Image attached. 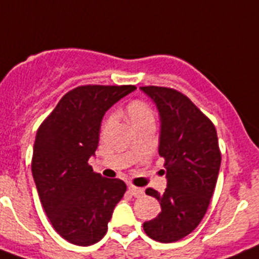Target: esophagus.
I'll use <instances>...</instances> for the list:
<instances>
[{
    "label": "esophagus",
    "instance_id": "esophagus-1",
    "mask_svg": "<svg viewBox=\"0 0 259 259\" xmlns=\"http://www.w3.org/2000/svg\"><path fill=\"white\" fill-rule=\"evenodd\" d=\"M129 193L134 197H142L145 194V190L141 188H137V186H129Z\"/></svg>",
    "mask_w": 259,
    "mask_h": 259
}]
</instances>
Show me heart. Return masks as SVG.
Returning a JSON list of instances; mask_svg holds the SVG:
<instances>
[{
	"instance_id": "b5f03b06",
	"label": "heart",
	"mask_w": 259,
	"mask_h": 259,
	"mask_svg": "<svg viewBox=\"0 0 259 259\" xmlns=\"http://www.w3.org/2000/svg\"><path fill=\"white\" fill-rule=\"evenodd\" d=\"M126 112L130 122L133 123L134 127L155 121V114L152 108L143 100H133V102H130L126 107ZM111 120L112 117H109V121Z\"/></svg>"
}]
</instances>
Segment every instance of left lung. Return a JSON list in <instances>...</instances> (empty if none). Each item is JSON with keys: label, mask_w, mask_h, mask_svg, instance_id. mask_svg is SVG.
Returning <instances> with one entry per match:
<instances>
[{"label": "left lung", "mask_w": 259, "mask_h": 259, "mask_svg": "<svg viewBox=\"0 0 259 259\" xmlns=\"http://www.w3.org/2000/svg\"><path fill=\"white\" fill-rule=\"evenodd\" d=\"M160 116L159 155L164 159L167 189L148 188L146 194L160 202L161 211L143 223L146 235L159 242L179 241L203 219L217 185L222 154L217 129L194 103L177 90L141 87Z\"/></svg>", "instance_id": "obj_1"}]
</instances>
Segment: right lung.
Returning a JSON list of instances; mask_svg holds the SVG:
<instances>
[{
  "label": "right lung",
  "instance_id": "add662e5",
  "mask_svg": "<svg viewBox=\"0 0 259 259\" xmlns=\"http://www.w3.org/2000/svg\"><path fill=\"white\" fill-rule=\"evenodd\" d=\"M136 86L87 84L62 96L37 129L31 169L40 201L58 235L79 246L100 241L126 192L120 179L94 172L105 112Z\"/></svg>",
  "mask_w": 259,
  "mask_h": 259
}]
</instances>
